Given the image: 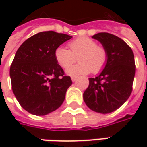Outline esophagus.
I'll use <instances>...</instances> for the list:
<instances>
[{
  "mask_svg": "<svg viewBox=\"0 0 147 147\" xmlns=\"http://www.w3.org/2000/svg\"><path fill=\"white\" fill-rule=\"evenodd\" d=\"M71 79H72V81H73V82H76L78 78H77V77H72V78H71Z\"/></svg>",
  "mask_w": 147,
  "mask_h": 147,
  "instance_id": "obj_1",
  "label": "esophagus"
}]
</instances>
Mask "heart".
I'll return each mask as SVG.
<instances>
[{"mask_svg":"<svg viewBox=\"0 0 147 147\" xmlns=\"http://www.w3.org/2000/svg\"><path fill=\"white\" fill-rule=\"evenodd\" d=\"M69 50L63 47L55 49L54 56L56 63L62 68L67 69L78 56L80 63L66 70L67 74L73 77L86 75L92 71L98 74L104 69L108 60V53L104 47L97 45L92 38L82 37L68 44Z\"/></svg>","mask_w":147,"mask_h":147,"instance_id":"b5f03b06","label":"heart"}]
</instances>
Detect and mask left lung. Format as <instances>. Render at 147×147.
I'll return each mask as SVG.
<instances>
[{
  "mask_svg": "<svg viewBox=\"0 0 147 147\" xmlns=\"http://www.w3.org/2000/svg\"><path fill=\"white\" fill-rule=\"evenodd\" d=\"M106 49L108 60L99 76L89 78L83 100L92 110L108 114L119 109L133 91L135 60L131 47L121 38L108 32L92 36Z\"/></svg>",
  "mask_w": 147,
  "mask_h": 147,
  "instance_id": "8db88e82",
  "label": "left lung"
}]
</instances>
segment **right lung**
Masks as SVG:
<instances>
[{
	"instance_id": "obj_1",
	"label": "right lung",
	"mask_w": 147,
	"mask_h": 147,
	"mask_svg": "<svg viewBox=\"0 0 147 147\" xmlns=\"http://www.w3.org/2000/svg\"><path fill=\"white\" fill-rule=\"evenodd\" d=\"M72 37L53 31L28 38L17 50L10 66L11 86L20 105L35 115H46L64 102L72 85L54 56L55 51Z\"/></svg>"
}]
</instances>
